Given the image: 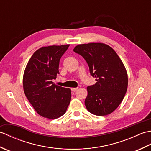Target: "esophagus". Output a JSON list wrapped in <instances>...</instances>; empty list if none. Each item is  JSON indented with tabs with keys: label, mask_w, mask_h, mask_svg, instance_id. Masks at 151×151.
Segmentation results:
<instances>
[{
	"label": "esophagus",
	"mask_w": 151,
	"mask_h": 151,
	"mask_svg": "<svg viewBox=\"0 0 151 151\" xmlns=\"http://www.w3.org/2000/svg\"><path fill=\"white\" fill-rule=\"evenodd\" d=\"M78 88H71V91H77L78 90Z\"/></svg>",
	"instance_id": "1"
}]
</instances>
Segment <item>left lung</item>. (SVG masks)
I'll return each mask as SVG.
<instances>
[{"label": "left lung", "instance_id": "obj_1", "mask_svg": "<svg viewBox=\"0 0 151 151\" xmlns=\"http://www.w3.org/2000/svg\"><path fill=\"white\" fill-rule=\"evenodd\" d=\"M73 50L86 60L97 81L87 88V110L99 116L112 113L123 100L128 87L127 72L119 56L102 43L80 44Z\"/></svg>", "mask_w": 151, "mask_h": 151}]
</instances>
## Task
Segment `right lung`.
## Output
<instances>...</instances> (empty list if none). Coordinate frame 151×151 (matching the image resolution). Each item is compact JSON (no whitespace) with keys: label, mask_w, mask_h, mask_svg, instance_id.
Wrapping results in <instances>:
<instances>
[{"label":"right lung","mask_w":151,"mask_h":151,"mask_svg":"<svg viewBox=\"0 0 151 151\" xmlns=\"http://www.w3.org/2000/svg\"><path fill=\"white\" fill-rule=\"evenodd\" d=\"M69 45L43 47L31 56L24 69V94L37 113L54 119L65 113L71 99L70 89L52 81L59 74L61 57Z\"/></svg>","instance_id":"obj_1"}]
</instances>
